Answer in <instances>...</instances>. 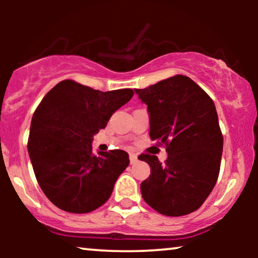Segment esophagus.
<instances>
[{"mask_svg": "<svg viewBox=\"0 0 258 258\" xmlns=\"http://www.w3.org/2000/svg\"><path fill=\"white\" fill-rule=\"evenodd\" d=\"M129 160H130V163H132V164L136 163V162H137V156H136L135 154H130L129 155Z\"/></svg>", "mask_w": 258, "mask_h": 258, "instance_id": "obj_1", "label": "esophagus"}]
</instances>
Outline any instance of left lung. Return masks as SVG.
Returning a JSON list of instances; mask_svg holds the SVG:
<instances>
[{
  "mask_svg": "<svg viewBox=\"0 0 258 258\" xmlns=\"http://www.w3.org/2000/svg\"><path fill=\"white\" fill-rule=\"evenodd\" d=\"M135 91L148 105L150 139L168 153L164 163L151 154L139 156L151 169L141 184L143 200L165 216L191 214L210 195L220 174L223 135L214 101L184 75Z\"/></svg>",
  "mask_w": 258,
  "mask_h": 258,
  "instance_id": "obj_1",
  "label": "left lung"
}]
</instances>
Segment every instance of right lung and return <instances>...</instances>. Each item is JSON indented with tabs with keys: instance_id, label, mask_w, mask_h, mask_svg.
I'll use <instances>...</instances> for the list:
<instances>
[{
	"instance_id": "right-lung-1",
	"label": "right lung",
	"mask_w": 258,
	"mask_h": 258,
	"mask_svg": "<svg viewBox=\"0 0 258 258\" xmlns=\"http://www.w3.org/2000/svg\"><path fill=\"white\" fill-rule=\"evenodd\" d=\"M133 89L100 91L73 80L56 84L31 119L28 153L42 191L72 214L96 210L129 165L124 150L94 154L93 136L132 100Z\"/></svg>"
}]
</instances>
